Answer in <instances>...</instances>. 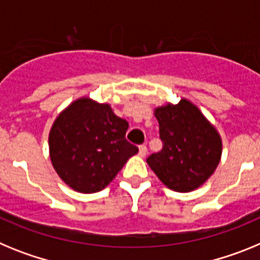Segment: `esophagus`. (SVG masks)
Instances as JSON below:
<instances>
[{"instance_id": "esophagus-1", "label": "esophagus", "mask_w": 260, "mask_h": 260, "mask_svg": "<svg viewBox=\"0 0 260 260\" xmlns=\"http://www.w3.org/2000/svg\"><path fill=\"white\" fill-rule=\"evenodd\" d=\"M147 155V147L144 146H139V156H141V157H144V156Z\"/></svg>"}]
</instances>
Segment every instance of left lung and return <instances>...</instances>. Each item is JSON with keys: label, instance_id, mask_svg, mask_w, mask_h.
Segmentation results:
<instances>
[{"label": "left lung", "instance_id": "1", "mask_svg": "<svg viewBox=\"0 0 260 260\" xmlns=\"http://www.w3.org/2000/svg\"><path fill=\"white\" fill-rule=\"evenodd\" d=\"M162 150L147 164L168 189L190 192L208 181L219 165L222 141L217 128L194 103L182 98L153 110Z\"/></svg>", "mask_w": 260, "mask_h": 260}]
</instances>
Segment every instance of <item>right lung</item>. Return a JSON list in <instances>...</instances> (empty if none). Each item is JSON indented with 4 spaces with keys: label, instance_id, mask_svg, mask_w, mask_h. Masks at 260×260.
<instances>
[{
    "label": "right lung",
    "instance_id": "obj_1",
    "mask_svg": "<svg viewBox=\"0 0 260 260\" xmlns=\"http://www.w3.org/2000/svg\"><path fill=\"white\" fill-rule=\"evenodd\" d=\"M128 123L108 103L83 96L69 104L49 132V157L58 177L78 192L105 189L138 148L126 141Z\"/></svg>",
    "mask_w": 260,
    "mask_h": 260
}]
</instances>
